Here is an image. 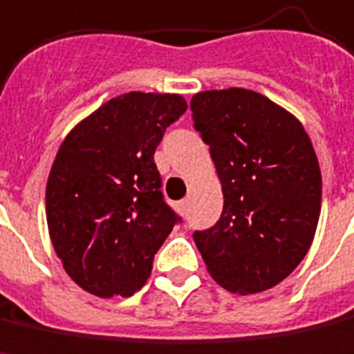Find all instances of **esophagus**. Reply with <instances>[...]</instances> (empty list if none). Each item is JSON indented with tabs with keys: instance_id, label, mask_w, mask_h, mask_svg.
Listing matches in <instances>:
<instances>
[{
	"instance_id": "1",
	"label": "esophagus",
	"mask_w": 354,
	"mask_h": 354,
	"mask_svg": "<svg viewBox=\"0 0 354 354\" xmlns=\"http://www.w3.org/2000/svg\"><path fill=\"white\" fill-rule=\"evenodd\" d=\"M187 204H189V202H187V201L177 202V212H179L181 216H187Z\"/></svg>"
}]
</instances>
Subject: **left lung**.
<instances>
[{
    "mask_svg": "<svg viewBox=\"0 0 354 354\" xmlns=\"http://www.w3.org/2000/svg\"><path fill=\"white\" fill-rule=\"evenodd\" d=\"M191 109L223 192L218 223L194 233L206 270L231 293L272 289L303 262L318 227L322 173L310 136L254 90H204Z\"/></svg>",
    "mask_w": 354,
    "mask_h": 354,
    "instance_id": "obj_1",
    "label": "left lung"
}]
</instances>
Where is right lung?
Listing matches in <instances>:
<instances>
[{"mask_svg":"<svg viewBox=\"0 0 354 354\" xmlns=\"http://www.w3.org/2000/svg\"><path fill=\"white\" fill-rule=\"evenodd\" d=\"M187 111L181 94L127 92L69 131L51 163L46 219L51 245L80 289L131 297L177 216L163 202L153 152Z\"/></svg>","mask_w":354,"mask_h":354,"instance_id":"obj_1","label":"right lung"}]
</instances>
